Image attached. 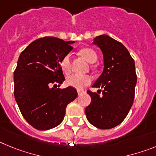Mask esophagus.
I'll use <instances>...</instances> for the list:
<instances>
[{
	"instance_id": "1",
	"label": "esophagus",
	"mask_w": 156,
	"mask_h": 156,
	"mask_svg": "<svg viewBox=\"0 0 156 156\" xmlns=\"http://www.w3.org/2000/svg\"><path fill=\"white\" fill-rule=\"evenodd\" d=\"M84 90H77V93H78V95H81L83 94L84 93Z\"/></svg>"
}]
</instances>
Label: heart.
I'll list each match as a JSON object with an SVG mask.
<instances>
[{
	"instance_id": "b5f03b06",
	"label": "heart",
	"mask_w": 156,
	"mask_h": 156,
	"mask_svg": "<svg viewBox=\"0 0 156 156\" xmlns=\"http://www.w3.org/2000/svg\"><path fill=\"white\" fill-rule=\"evenodd\" d=\"M81 55L86 59L88 62L94 63L97 61V54L93 49L83 48L80 51ZM60 66L65 73H69L71 70V55L67 54L61 60ZM91 82V77L89 75H80V74H72L69 76L66 80L67 84L76 89H83Z\"/></svg>"
}]
</instances>
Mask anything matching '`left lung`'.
Listing matches in <instances>:
<instances>
[{"instance_id": "1", "label": "left lung", "mask_w": 156, "mask_h": 156, "mask_svg": "<svg viewBox=\"0 0 156 156\" xmlns=\"http://www.w3.org/2000/svg\"><path fill=\"white\" fill-rule=\"evenodd\" d=\"M93 44L103 55L102 73L93 84L102 89L101 95L88 90L90 104L85 109L87 119L95 127L111 129L124 120L134 98L137 75L135 63L122 44L105 34L96 37Z\"/></svg>"}]
</instances>
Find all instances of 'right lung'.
<instances>
[{
	"mask_svg": "<svg viewBox=\"0 0 156 156\" xmlns=\"http://www.w3.org/2000/svg\"><path fill=\"white\" fill-rule=\"evenodd\" d=\"M74 43L45 37L33 41L19 55L14 72V94L24 119L36 129L58 126L67 105L76 98L75 88L55 87L65 80L60 62Z\"/></svg>",
	"mask_w": 156,
	"mask_h": 156,
	"instance_id": "obj_1",
	"label": "right lung"
}]
</instances>
